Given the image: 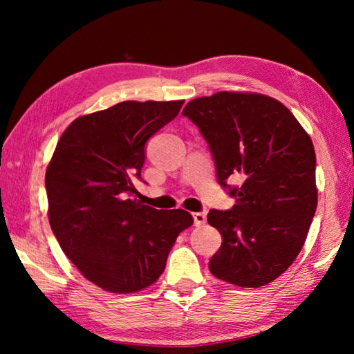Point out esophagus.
<instances>
[{
  "label": "esophagus",
  "instance_id": "obj_1",
  "mask_svg": "<svg viewBox=\"0 0 354 354\" xmlns=\"http://www.w3.org/2000/svg\"><path fill=\"white\" fill-rule=\"evenodd\" d=\"M192 215H194V221H195L196 226L206 223V212L205 211H203V212H194Z\"/></svg>",
  "mask_w": 354,
  "mask_h": 354
}]
</instances>
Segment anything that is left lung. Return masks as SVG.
<instances>
[{
	"mask_svg": "<svg viewBox=\"0 0 354 354\" xmlns=\"http://www.w3.org/2000/svg\"><path fill=\"white\" fill-rule=\"evenodd\" d=\"M183 115L198 127L218 184L236 198L230 211L207 214L223 239L209 270L241 287L272 283L295 261L313 223V140L284 104L259 93L218 92L192 100ZM230 177L243 184L227 185Z\"/></svg>",
	"mask_w": 354,
	"mask_h": 354,
	"instance_id": "left-lung-1",
	"label": "left lung"
}]
</instances>
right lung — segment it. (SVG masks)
I'll list each match as a JSON object with an SVG mask.
<instances>
[{
	"instance_id": "obj_1",
	"label": "right lung",
	"mask_w": 354,
	"mask_h": 354,
	"mask_svg": "<svg viewBox=\"0 0 354 354\" xmlns=\"http://www.w3.org/2000/svg\"><path fill=\"white\" fill-rule=\"evenodd\" d=\"M184 101H123L76 118L57 142L45 187L51 230L65 256L101 289L129 293L162 274L183 209L158 211L136 198L145 143Z\"/></svg>"
}]
</instances>
